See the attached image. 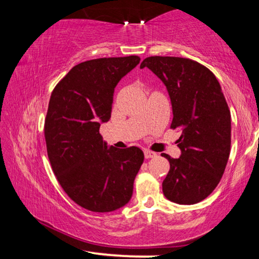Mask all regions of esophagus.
I'll return each mask as SVG.
<instances>
[{
	"label": "esophagus",
	"mask_w": 259,
	"mask_h": 259,
	"mask_svg": "<svg viewBox=\"0 0 259 259\" xmlns=\"http://www.w3.org/2000/svg\"><path fill=\"white\" fill-rule=\"evenodd\" d=\"M144 155H145V159H152V157H155L156 156V153L152 152V151H148V150H145V151H144Z\"/></svg>",
	"instance_id": "34e87169"
}]
</instances>
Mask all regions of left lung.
<instances>
[{
	"label": "left lung",
	"instance_id": "8db88e82",
	"mask_svg": "<svg viewBox=\"0 0 259 259\" xmlns=\"http://www.w3.org/2000/svg\"><path fill=\"white\" fill-rule=\"evenodd\" d=\"M147 67L164 83L172 105L170 128L182 130L179 159H168L163 194L179 204H194L211 194L225 171L231 151V113L213 73L195 60L147 57Z\"/></svg>",
	"mask_w": 259,
	"mask_h": 259
}]
</instances>
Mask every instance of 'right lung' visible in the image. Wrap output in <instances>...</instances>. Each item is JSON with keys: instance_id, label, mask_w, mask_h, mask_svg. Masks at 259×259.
<instances>
[{"instance_id": "add662e5", "label": "right lung", "mask_w": 259, "mask_h": 259, "mask_svg": "<svg viewBox=\"0 0 259 259\" xmlns=\"http://www.w3.org/2000/svg\"><path fill=\"white\" fill-rule=\"evenodd\" d=\"M138 56L77 64L52 91L45 121L47 152L65 193L82 208L109 212L129 202L144 162L136 146L107 147L99 134L111 119L114 88L139 64Z\"/></svg>"}]
</instances>
